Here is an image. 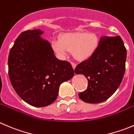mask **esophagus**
Here are the masks:
<instances>
[{"label":"esophagus","mask_w":134,"mask_h":134,"mask_svg":"<svg viewBox=\"0 0 134 134\" xmlns=\"http://www.w3.org/2000/svg\"><path fill=\"white\" fill-rule=\"evenodd\" d=\"M71 65H72V68H73V69H75V67H76V65L75 64V63H73V62H71Z\"/></svg>","instance_id":"34e87169"}]
</instances>
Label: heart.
<instances>
[{
	"instance_id": "heart-1",
	"label": "heart",
	"mask_w": 134,
	"mask_h": 134,
	"mask_svg": "<svg viewBox=\"0 0 134 134\" xmlns=\"http://www.w3.org/2000/svg\"><path fill=\"white\" fill-rule=\"evenodd\" d=\"M99 38L94 32H73L62 35L59 41L52 42V47L60 57L72 52L74 58L84 61L90 58L97 50Z\"/></svg>"
}]
</instances>
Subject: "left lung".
Wrapping results in <instances>:
<instances>
[{
  "label": "left lung",
  "instance_id": "obj_1",
  "mask_svg": "<svg viewBox=\"0 0 134 134\" xmlns=\"http://www.w3.org/2000/svg\"><path fill=\"white\" fill-rule=\"evenodd\" d=\"M126 49L119 36L102 37L96 52L79 63L75 72L88 81L86 90L79 93L86 103H99L109 98L120 86L125 72Z\"/></svg>",
  "mask_w": 134,
  "mask_h": 134
}]
</instances>
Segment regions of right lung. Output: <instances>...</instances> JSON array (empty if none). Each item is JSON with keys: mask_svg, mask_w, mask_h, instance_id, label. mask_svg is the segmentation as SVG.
<instances>
[{"mask_svg": "<svg viewBox=\"0 0 134 134\" xmlns=\"http://www.w3.org/2000/svg\"><path fill=\"white\" fill-rule=\"evenodd\" d=\"M41 29L21 32L8 56V75L17 94L37 107L54 103L61 84L72 79L71 63L54 55L50 42L41 37Z\"/></svg>", "mask_w": 134, "mask_h": 134, "instance_id": "right-lung-1", "label": "right lung"}]
</instances>
